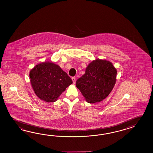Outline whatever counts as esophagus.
<instances>
[{
    "label": "esophagus",
    "instance_id": "obj_1",
    "mask_svg": "<svg viewBox=\"0 0 153 153\" xmlns=\"http://www.w3.org/2000/svg\"><path fill=\"white\" fill-rule=\"evenodd\" d=\"M71 79H72V80H73V83L75 84V82H76V78H75V77H72V78H71Z\"/></svg>",
    "mask_w": 153,
    "mask_h": 153
}]
</instances>
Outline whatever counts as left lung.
Masks as SVG:
<instances>
[{"mask_svg":"<svg viewBox=\"0 0 153 153\" xmlns=\"http://www.w3.org/2000/svg\"><path fill=\"white\" fill-rule=\"evenodd\" d=\"M117 71L112 63L95 60L87 67L85 73L76 82V86L89 103L101 102L113 89Z\"/></svg>","mask_w":153,"mask_h":153,"instance_id":"left-lung-1","label":"left lung"}]
</instances>
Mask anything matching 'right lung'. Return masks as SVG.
I'll use <instances>...</instances> for the list:
<instances>
[{"label":"right lung","mask_w":153,"mask_h":153,"mask_svg":"<svg viewBox=\"0 0 153 153\" xmlns=\"http://www.w3.org/2000/svg\"><path fill=\"white\" fill-rule=\"evenodd\" d=\"M29 76L35 94L47 102H55L73 82L65 72L51 62L36 65L30 71Z\"/></svg>","instance_id":"obj_1"}]
</instances>
